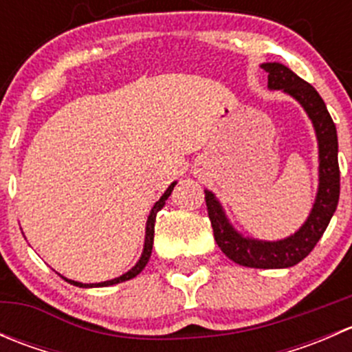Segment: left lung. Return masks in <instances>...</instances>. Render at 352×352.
Instances as JSON below:
<instances>
[{
  "instance_id": "obj_1",
  "label": "left lung",
  "mask_w": 352,
  "mask_h": 352,
  "mask_svg": "<svg viewBox=\"0 0 352 352\" xmlns=\"http://www.w3.org/2000/svg\"><path fill=\"white\" fill-rule=\"evenodd\" d=\"M267 73L271 90H285L293 95L314 122L320 151V186L317 201L307 223L289 239L281 242H258L243 239L230 226L221 206L206 190V206L211 219L214 240L223 254L236 264L255 269H283L303 261L327 230L340 194V172L337 160V131L318 91L279 63L262 65Z\"/></svg>"
}]
</instances>
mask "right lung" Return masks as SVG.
<instances>
[{
    "mask_svg": "<svg viewBox=\"0 0 352 352\" xmlns=\"http://www.w3.org/2000/svg\"><path fill=\"white\" fill-rule=\"evenodd\" d=\"M173 187H175V182L172 184V186L166 189V192L163 194L162 197H160V201L156 202L153 206V209H151L150 216H148V223H146V239H144V250H143V255H141L140 262H138L136 265H134L133 269H131L129 272H126V274H122L120 278H116V279H110V281H105V283H98V285H83V283H76V281H71V279H66L69 285L73 286H80V287H94V286H112V285H117V283H124L127 281V279H133L136 278L138 274H140L141 271L144 269V265L148 264V261H150V255H151V250H153V239H155V221H156V212L160 211V209L165 206V201L168 199L170 194H172Z\"/></svg>",
    "mask_w": 352,
    "mask_h": 352,
    "instance_id": "right-lung-1",
    "label": "right lung"
}]
</instances>
